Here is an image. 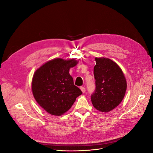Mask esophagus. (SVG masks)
I'll return each mask as SVG.
<instances>
[{
	"label": "esophagus",
	"instance_id": "esophagus-1",
	"mask_svg": "<svg viewBox=\"0 0 153 153\" xmlns=\"http://www.w3.org/2000/svg\"><path fill=\"white\" fill-rule=\"evenodd\" d=\"M80 90L82 91V92H83V93H84V92H85V88L84 87H80Z\"/></svg>",
	"mask_w": 153,
	"mask_h": 153
}]
</instances>
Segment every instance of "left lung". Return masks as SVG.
Segmentation results:
<instances>
[{"label":"left lung","instance_id":"8db88e82","mask_svg":"<svg viewBox=\"0 0 153 153\" xmlns=\"http://www.w3.org/2000/svg\"><path fill=\"white\" fill-rule=\"evenodd\" d=\"M94 68L96 89L91 95L94 107L108 112L121 103L126 93L127 83L122 69L108 58H95Z\"/></svg>","mask_w":153,"mask_h":153}]
</instances>
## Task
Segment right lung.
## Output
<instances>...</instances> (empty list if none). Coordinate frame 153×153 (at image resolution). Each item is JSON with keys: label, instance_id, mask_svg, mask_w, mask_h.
<instances>
[{"label": "right lung", "instance_id": "1", "mask_svg": "<svg viewBox=\"0 0 153 153\" xmlns=\"http://www.w3.org/2000/svg\"><path fill=\"white\" fill-rule=\"evenodd\" d=\"M75 59H55L45 63L35 71L32 81V94L45 111L53 115H62L71 108L82 94L74 85L69 69L75 66Z\"/></svg>", "mask_w": 153, "mask_h": 153}]
</instances>
